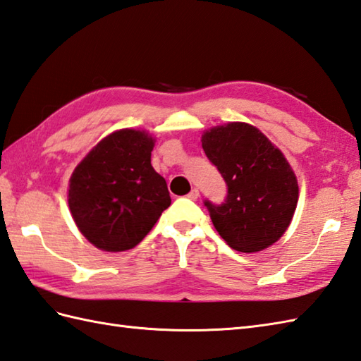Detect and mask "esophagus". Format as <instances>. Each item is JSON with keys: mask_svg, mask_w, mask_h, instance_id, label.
<instances>
[{"mask_svg": "<svg viewBox=\"0 0 361 361\" xmlns=\"http://www.w3.org/2000/svg\"><path fill=\"white\" fill-rule=\"evenodd\" d=\"M186 197H188L189 200H194V201H195V200L200 197V192H198V189H192Z\"/></svg>", "mask_w": 361, "mask_h": 361, "instance_id": "esophagus-1", "label": "esophagus"}]
</instances>
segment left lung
<instances>
[{
  "label": "left lung",
  "mask_w": 361,
  "mask_h": 361,
  "mask_svg": "<svg viewBox=\"0 0 361 361\" xmlns=\"http://www.w3.org/2000/svg\"><path fill=\"white\" fill-rule=\"evenodd\" d=\"M201 146L228 186L224 203L204 201L216 232L238 252L274 245L289 228L298 201L297 177L281 150L247 123L209 129Z\"/></svg>",
  "instance_id": "obj_1"
}]
</instances>
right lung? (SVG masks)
Listing matches in <instances>:
<instances>
[{"instance_id": "1", "label": "right lung", "mask_w": 361, "mask_h": 361, "mask_svg": "<svg viewBox=\"0 0 361 361\" xmlns=\"http://www.w3.org/2000/svg\"><path fill=\"white\" fill-rule=\"evenodd\" d=\"M155 140L121 129L85 157L69 181L75 224L95 247L121 252L145 238L171 206L166 180L150 164Z\"/></svg>"}]
</instances>
